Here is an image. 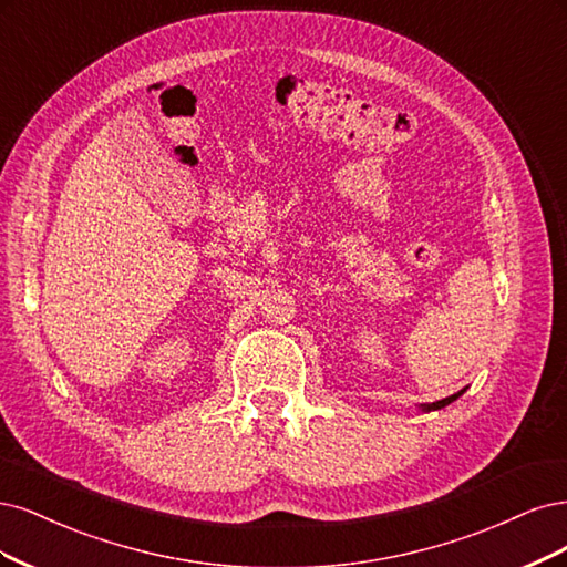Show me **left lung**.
<instances>
[{"instance_id":"obj_1","label":"left lung","mask_w":567,"mask_h":567,"mask_svg":"<svg viewBox=\"0 0 567 567\" xmlns=\"http://www.w3.org/2000/svg\"><path fill=\"white\" fill-rule=\"evenodd\" d=\"M466 391V389H464ZM464 391H460V393H454V395H450V398H443V400H435V403H426V405H422L419 410L422 412H433V410H441V408H445V405H450V403H454L456 398H460Z\"/></svg>"}]
</instances>
